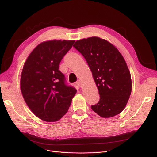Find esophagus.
<instances>
[{
    "mask_svg": "<svg viewBox=\"0 0 157 157\" xmlns=\"http://www.w3.org/2000/svg\"><path fill=\"white\" fill-rule=\"evenodd\" d=\"M76 84H77V86H79V87H82V82L80 81V80H78V81H77V82H76Z\"/></svg>",
    "mask_w": 157,
    "mask_h": 157,
    "instance_id": "obj_1",
    "label": "esophagus"
}]
</instances>
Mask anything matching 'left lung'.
I'll return each mask as SVG.
<instances>
[{
	"instance_id": "1",
	"label": "left lung",
	"mask_w": 157,
	"mask_h": 157,
	"mask_svg": "<svg viewBox=\"0 0 157 157\" xmlns=\"http://www.w3.org/2000/svg\"><path fill=\"white\" fill-rule=\"evenodd\" d=\"M75 48L86 60L100 98L92 110L103 118L121 113L132 91L130 71L115 46L99 37H89L75 42Z\"/></svg>"
}]
</instances>
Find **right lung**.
<instances>
[{"mask_svg":"<svg viewBox=\"0 0 157 157\" xmlns=\"http://www.w3.org/2000/svg\"><path fill=\"white\" fill-rule=\"evenodd\" d=\"M75 40L43 42L33 50L23 65L20 86L31 111L42 121L56 122L67 113L77 90L66 84L59 70Z\"/></svg>","mask_w":157,"mask_h":157,"instance_id":"add662e5","label":"right lung"}]
</instances>
